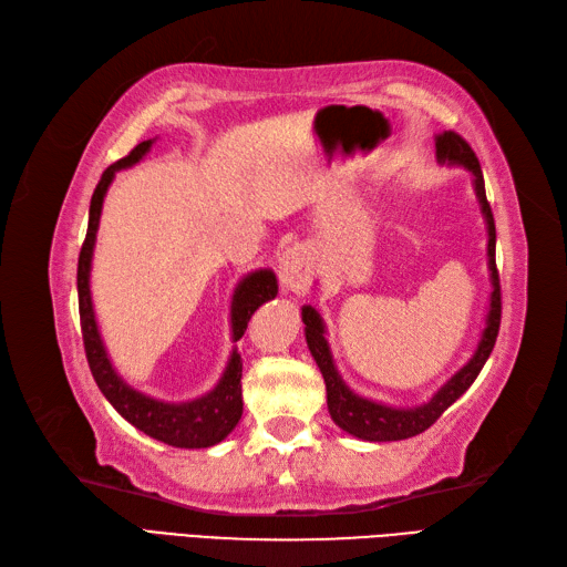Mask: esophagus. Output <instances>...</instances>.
I'll list each match as a JSON object with an SVG mask.
<instances>
[{
  "label": "esophagus",
  "mask_w": 567,
  "mask_h": 567,
  "mask_svg": "<svg viewBox=\"0 0 567 567\" xmlns=\"http://www.w3.org/2000/svg\"><path fill=\"white\" fill-rule=\"evenodd\" d=\"M279 274H281V284L286 288H291L293 293H298V296L308 293V288L312 286V279H315V257H312V252L302 245L288 247V250L281 255Z\"/></svg>",
  "instance_id": "esophagus-1"
}]
</instances>
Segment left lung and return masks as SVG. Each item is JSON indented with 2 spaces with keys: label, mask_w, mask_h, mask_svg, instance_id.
Instances as JSON below:
<instances>
[{
  "label": "left lung",
  "mask_w": 567,
  "mask_h": 567,
  "mask_svg": "<svg viewBox=\"0 0 567 567\" xmlns=\"http://www.w3.org/2000/svg\"><path fill=\"white\" fill-rule=\"evenodd\" d=\"M437 148V161H447V163H460L464 168L474 173V187H476V197L481 202L483 216H486L488 224V267H491V279H493V296H491V312H488V324L486 331H483V339L478 343V349L474 353L472 361H468L457 375H454L443 390H440L431 402L416 406V409H392L384 404L368 402V399L353 394L347 384L341 382L339 372L334 368V361H331V353L324 339V324L320 320V315L315 312V308L306 306L302 308V322H306V339H308V349L315 358L317 368H320L322 378H324V388H327V406L331 419L343 431L370 440V443H390V440H406L427 431L443 413L447 406H452L457 399L472 388V382L478 378L481 368L486 365L488 355L495 347V339H498V329H501V315H503V293H501V276L498 267H495V220L491 212V202L486 199V185H483V173H481V163L474 154V148L468 146L464 136L457 132H445L437 136L435 142Z\"/></svg>",
  "instance_id": "left-lung-1"
}]
</instances>
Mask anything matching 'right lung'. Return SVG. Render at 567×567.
<instances>
[{
  "mask_svg": "<svg viewBox=\"0 0 567 567\" xmlns=\"http://www.w3.org/2000/svg\"><path fill=\"white\" fill-rule=\"evenodd\" d=\"M151 146V140L136 144L127 156L107 165L101 175L99 185L93 189L91 209H89V230L84 245L79 252V269H76V288H79V317H81V337H84V351L91 368V375L99 384V390L105 394L110 404L117 409L122 419H127L134 427L142 433L161 440L165 445L173 447H212L220 443L233 427L238 425L243 416V361L240 355L233 351L230 363L224 372V378L216 384V390L202 399H195L189 404H163L156 399L144 396L127 388L107 361L105 347L95 327V315L91 306V291H89V271H91V255L95 245V230H99L103 197L115 177V171L127 168V165L140 161ZM279 293V284H276L274 271H255L236 288L230 308V322H233V339H240L247 329V322L255 315V310Z\"/></svg>",
  "mask_w": 567,
  "mask_h": 567,
  "instance_id": "1",
  "label": "right lung"
}]
</instances>
